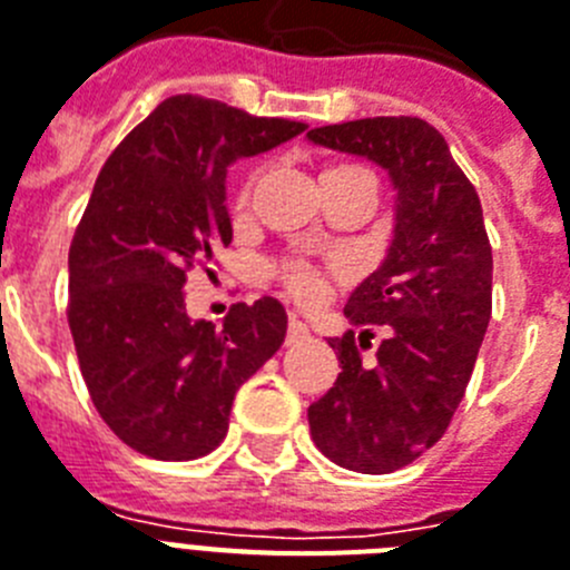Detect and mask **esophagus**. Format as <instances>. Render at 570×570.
<instances>
[{"mask_svg":"<svg viewBox=\"0 0 570 570\" xmlns=\"http://www.w3.org/2000/svg\"><path fill=\"white\" fill-rule=\"evenodd\" d=\"M308 337H312V332H308V326H305L303 320H296V317H291V323H288V337H285V343H303V341H308Z\"/></svg>","mask_w":570,"mask_h":570,"instance_id":"34e87169","label":"esophagus"}]
</instances>
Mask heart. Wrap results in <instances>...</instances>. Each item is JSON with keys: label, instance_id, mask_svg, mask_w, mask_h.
Returning a JSON list of instances; mask_svg holds the SVG:
<instances>
[{"label": "heart", "instance_id": "1", "mask_svg": "<svg viewBox=\"0 0 570 570\" xmlns=\"http://www.w3.org/2000/svg\"><path fill=\"white\" fill-rule=\"evenodd\" d=\"M250 189H253V180H247L242 186V191H238V197H235L238 206L247 204ZM279 279L296 303H303V305L320 303L323 294H326V279H323V274H320L317 267L305 265V262H285V265L279 267Z\"/></svg>", "mask_w": 570, "mask_h": 570}]
</instances>
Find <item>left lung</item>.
<instances>
[{"label":"left lung","instance_id":"left-lung-1","mask_svg":"<svg viewBox=\"0 0 570 570\" xmlns=\"http://www.w3.org/2000/svg\"><path fill=\"white\" fill-rule=\"evenodd\" d=\"M308 139L373 159L396 189L387 256L343 308L352 326H390V337L373 361L361 358L370 346L364 332L358 341L355 332L332 337L341 373L308 407L314 445L332 463L387 474L445 434L472 379L492 317V247L481 197L443 134L416 116L314 127Z\"/></svg>","mask_w":570,"mask_h":570}]
</instances>
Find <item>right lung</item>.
<instances>
[{
	"mask_svg": "<svg viewBox=\"0 0 570 570\" xmlns=\"http://www.w3.org/2000/svg\"><path fill=\"white\" fill-rule=\"evenodd\" d=\"M305 130L200 96H171L98 174L69 247V328L89 399L154 460H197L227 436L235 390L285 341L274 296L191 320L183 285L233 242L227 166Z\"/></svg>",
	"mask_w": 570,
	"mask_h": 570,
	"instance_id": "1",
	"label": "right lung"
}]
</instances>
